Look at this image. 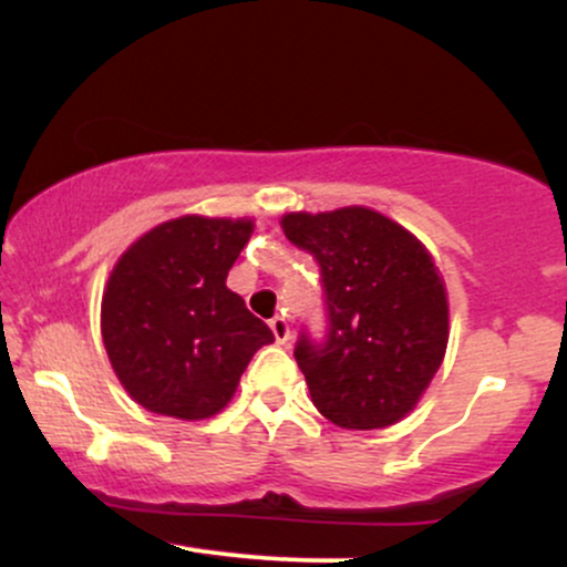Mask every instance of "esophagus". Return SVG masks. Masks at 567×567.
<instances>
[{
  "label": "esophagus",
  "mask_w": 567,
  "mask_h": 567,
  "mask_svg": "<svg viewBox=\"0 0 567 567\" xmlns=\"http://www.w3.org/2000/svg\"><path fill=\"white\" fill-rule=\"evenodd\" d=\"M269 328H271V333H275L277 343H288L290 341V322H288V317H285V315L271 317Z\"/></svg>",
  "instance_id": "34e87169"
}]
</instances>
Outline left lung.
I'll return each mask as SVG.
<instances>
[{
  "mask_svg": "<svg viewBox=\"0 0 567 567\" xmlns=\"http://www.w3.org/2000/svg\"><path fill=\"white\" fill-rule=\"evenodd\" d=\"M285 237L320 264L328 338L301 336L311 402L341 429H383L419 405L447 349V292L405 226L370 207L285 213Z\"/></svg>",
  "mask_w": 567,
  "mask_h": 567,
  "instance_id": "obj_1",
  "label": "left lung"
}]
</instances>
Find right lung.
Segmentation results:
<instances>
[{
    "label": "right lung",
    "mask_w": 567,
    "mask_h": 567,
    "mask_svg": "<svg viewBox=\"0 0 567 567\" xmlns=\"http://www.w3.org/2000/svg\"><path fill=\"white\" fill-rule=\"evenodd\" d=\"M250 218L181 216L135 239L114 264L101 336L116 379L138 405L181 421L229 405L247 362L275 341L226 277Z\"/></svg>",
    "instance_id": "right-lung-1"
}]
</instances>
